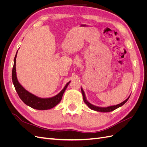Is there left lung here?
<instances>
[{"instance_id": "8db88e82", "label": "left lung", "mask_w": 147, "mask_h": 147, "mask_svg": "<svg viewBox=\"0 0 147 147\" xmlns=\"http://www.w3.org/2000/svg\"><path fill=\"white\" fill-rule=\"evenodd\" d=\"M81 91H82V96H83V100L84 102V103H85L88 107L90 109H91V110H93L94 111H96V112H112V111L115 110V109H117L120 107H121L122 105H123L124 104L126 103V102L128 100L129 98V97L131 96H129L125 100H124L123 102H122L121 103H120L119 104L117 105H112V106H109V107H98V106H96L91 104L90 102H89L88 101V100L86 99V97L85 96V93H84L83 88L81 87Z\"/></svg>"}]
</instances>
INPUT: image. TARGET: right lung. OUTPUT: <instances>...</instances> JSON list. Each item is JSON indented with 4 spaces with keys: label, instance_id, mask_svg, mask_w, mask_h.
Masks as SVG:
<instances>
[{
    "label": "right lung",
    "instance_id": "right-lung-1",
    "mask_svg": "<svg viewBox=\"0 0 147 147\" xmlns=\"http://www.w3.org/2000/svg\"><path fill=\"white\" fill-rule=\"evenodd\" d=\"M17 53L18 51L14 58V64H13L12 70V81L16 91L18 94L20 98L26 105L30 107L32 109L40 110L51 109L58 104L61 102L64 92L70 83V81L65 84L64 88L60 91L59 93L53 97H48V98H42V97H38L32 94V93L26 90L20 83L17 79L16 72V58L17 56Z\"/></svg>",
    "mask_w": 147,
    "mask_h": 147
}]
</instances>
